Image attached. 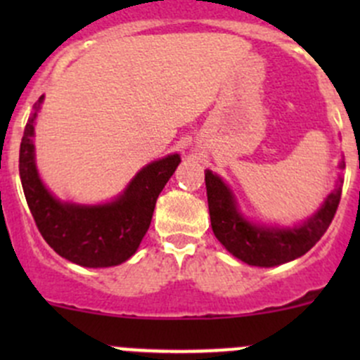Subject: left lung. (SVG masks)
<instances>
[{
	"instance_id": "obj_1",
	"label": "left lung",
	"mask_w": 360,
	"mask_h": 360,
	"mask_svg": "<svg viewBox=\"0 0 360 360\" xmlns=\"http://www.w3.org/2000/svg\"><path fill=\"white\" fill-rule=\"evenodd\" d=\"M345 169V162L340 163ZM341 177L321 209L294 228H268L245 219L233 193L219 176L205 170L207 202L212 231L230 254L250 266H277L308 252L331 224L341 198Z\"/></svg>"
}]
</instances>
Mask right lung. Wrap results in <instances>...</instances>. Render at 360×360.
Returning <instances> with one entry per match:
<instances>
[{
    "label": "right lung",
    "instance_id": "obj_1",
    "mask_svg": "<svg viewBox=\"0 0 360 360\" xmlns=\"http://www.w3.org/2000/svg\"><path fill=\"white\" fill-rule=\"evenodd\" d=\"M34 112L25 123L20 143L19 172L22 190L34 223L46 244L59 256L86 268L122 264L136 254L153 217L160 191L179 165L177 153L148 163L137 172L118 198L101 205L60 202L39 179L34 163Z\"/></svg>",
    "mask_w": 360,
    "mask_h": 360
}]
</instances>
